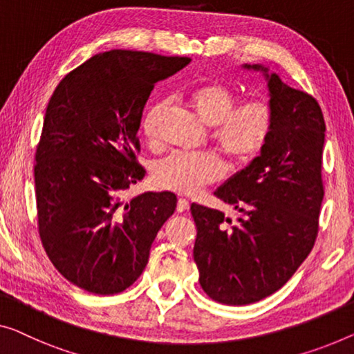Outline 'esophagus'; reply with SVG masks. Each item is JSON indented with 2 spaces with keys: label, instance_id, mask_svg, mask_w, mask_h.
Wrapping results in <instances>:
<instances>
[{
  "label": "esophagus",
  "instance_id": "obj_1",
  "mask_svg": "<svg viewBox=\"0 0 354 354\" xmlns=\"http://www.w3.org/2000/svg\"><path fill=\"white\" fill-rule=\"evenodd\" d=\"M189 209V202L186 198H179L178 205H176V211L178 213H184V211Z\"/></svg>",
  "mask_w": 354,
  "mask_h": 354
}]
</instances>
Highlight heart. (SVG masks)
<instances>
[{
    "label": "heart",
    "instance_id": "obj_1",
    "mask_svg": "<svg viewBox=\"0 0 354 354\" xmlns=\"http://www.w3.org/2000/svg\"><path fill=\"white\" fill-rule=\"evenodd\" d=\"M186 100L211 138L236 165L259 157L270 141L277 124L275 106L267 98H251L239 105V91L224 81H209L191 88ZM165 103L157 102L141 118V133L149 145L159 143V122ZM224 176V162L211 154L173 152L152 168V179L160 189L194 194Z\"/></svg>",
    "mask_w": 354,
    "mask_h": 354
}]
</instances>
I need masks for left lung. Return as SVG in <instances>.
Masks as SVG:
<instances>
[{
    "label": "left lung",
    "mask_w": 354,
    "mask_h": 354,
    "mask_svg": "<svg viewBox=\"0 0 354 354\" xmlns=\"http://www.w3.org/2000/svg\"><path fill=\"white\" fill-rule=\"evenodd\" d=\"M267 73L261 65H245ZM277 124L266 149L214 195L240 216L192 203L194 261L200 286L216 302L248 305L277 292L318 236L324 197L323 111L312 95L268 76Z\"/></svg>",
    "instance_id": "left-lung-1"
}]
</instances>
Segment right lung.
<instances>
[{"instance_id": "right-lung-1", "label": "right lung", "mask_w": 354, "mask_h": 354, "mask_svg": "<svg viewBox=\"0 0 354 354\" xmlns=\"http://www.w3.org/2000/svg\"><path fill=\"white\" fill-rule=\"evenodd\" d=\"M189 57L113 49L62 79L47 104L36 147L38 230L50 262L93 294H118L143 273L176 195L122 192L145 176L138 129L156 82Z\"/></svg>"}]
</instances>
